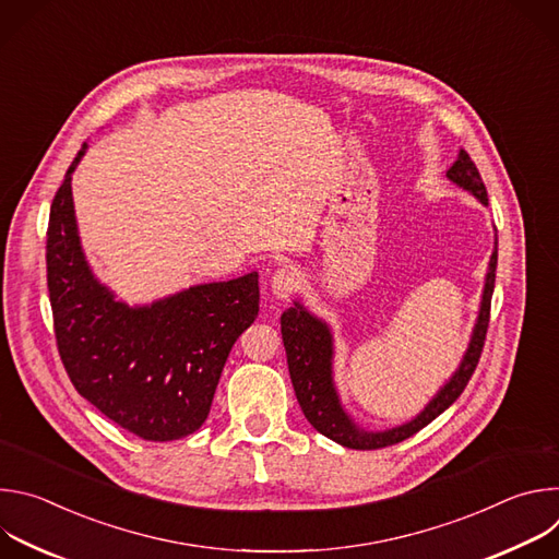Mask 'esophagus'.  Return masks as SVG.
Instances as JSON below:
<instances>
[{
    "instance_id": "obj_1",
    "label": "esophagus",
    "mask_w": 559,
    "mask_h": 559,
    "mask_svg": "<svg viewBox=\"0 0 559 559\" xmlns=\"http://www.w3.org/2000/svg\"><path fill=\"white\" fill-rule=\"evenodd\" d=\"M300 281H302V276L294 265H283L272 274L270 287L276 298H287L289 294H294V289L300 285Z\"/></svg>"
}]
</instances>
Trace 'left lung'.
Instances as JSON below:
<instances>
[{"label": "left lung", "instance_id": "left-lung-1", "mask_svg": "<svg viewBox=\"0 0 559 559\" xmlns=\"http://www.w3.org/2000/svg\"><path fill=\"white\" fill-rule=\"evenodd\" d=\"M447 179L468 192L473 199L480 201L485 207L489 205L487 188L477 173L471 156L460 150L453 166L447 170ZM496 265H498V234L493 238V252L489 259L485 287L477 307L475 323L466 343V349L460 358L455 371L442 382V386L431 395V401L420 409L412 420L395 425L389 429H365L358 425L352 414L345 409L341 393L334 380V330L325 318L316 316L300 298L294 300L289 309L281 316V334L287 352L289 378L298 397V405L309 420V425L328 436L330 440L349 447V449H382L395 442H403L436 420L444 409H449L457 395L464 391L477 360H480L487 328H489V309L491 296L496 287Z\"/></svg>", "mask_w": 559, "mask_h": 559}]
</instances>
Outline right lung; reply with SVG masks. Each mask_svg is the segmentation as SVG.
Here are the masks:
<instances>
[{
    "label": "right lung",
    "instance_id": "add662e5",
    "mask_svg": "<svg viewBox=\"0 0 559 559\" xmlns=\"http://www.w3.org/2000/svg\"><path fill=\"white\" fill-rule=\"evenodd\" d=\"M76 152L50 205L46 265L61 362L91 405L152 442L207 418L231 345L259 313V272L128 305L93 272L72 201Z\"/></svg>",
    "mask_w": 559,
    "mask_h": 559
}]
</instances>
